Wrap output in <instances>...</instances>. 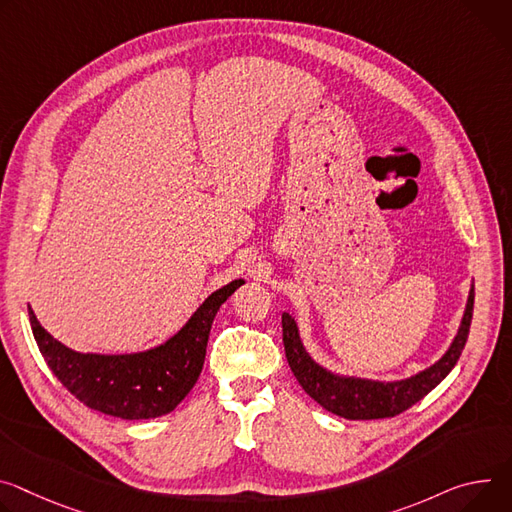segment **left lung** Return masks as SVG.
<instances>
[{
    "instance_id": "8db88e82",
    "label": "left lung",
    "mask_w": 512,
    "mask_h": 512,
    "mask_svg": "<svg viewBox=\"0 0 512 512\" xmlns=\"http://www.w3.org/2000/svg\"><path fill=\"white\" fill-rule=\"evenodd\" d=\"M474 314V288L470 290L466 314L461 327L447 349V353L429 369L400 382H371L361 378H341L320 367L300 343L294 318L282 314L284 349L288 363L304 392L314 398L324 410L339 414L351 421H371V418H388L404 412L418 400H423L435 386H439L466 347L470 324Z\"/></svg>"
}]
</instances>
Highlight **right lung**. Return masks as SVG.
<instances>
[{
    "label": "right lung",
    "instance_id": "obj_1",
    "mask_svg": "<svg viewBox=\"0 0 512 512\" xmlns=\"http://www.w3.org/2000/svg\"><path fill=\"white\" fill-rule=\"evenodd\" d=\"M243 280L216 290L165 345L132 355L77 353L46 333L28 308L36 345L57 380L87 408L141 421L171 412L200 378L212 320Z\"/></svg>",
    "mask_w": 512,
    "mask_h": 512
}]
</instances>
